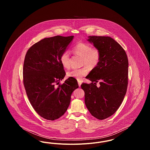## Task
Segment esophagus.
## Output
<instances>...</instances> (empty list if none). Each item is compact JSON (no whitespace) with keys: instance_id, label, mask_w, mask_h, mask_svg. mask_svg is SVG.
Returning a JSON list of instances; mask_svg holds the SVG:
<instances>
[{"instance_id":"obj_1","label":"esophagus","mask_w":150,"mask_h":150,"mask_svg":"<svg viewBox=\"0 0 150 150\" xmlns=\"http://www.w3.org/2000/svg\"><path fill=\"white\" fill-rule=\"evenodd\" d=\"M78 85L79 86H80L81 85V81H80V80H78Z\"/></svg>"}]
</instances>
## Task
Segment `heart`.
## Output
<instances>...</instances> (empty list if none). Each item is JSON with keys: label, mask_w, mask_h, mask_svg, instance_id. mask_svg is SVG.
<instances>
[{"label": "heart", "mask_w": 150, "mask_h": 150, "mask_svg": "<svg viewBox=\"0 0 150 150\" xmlns=\"http://www.w3.org/2000/svg\"><path fill=\"white\" fill-rule=\"evenodd\" d=\"M73 52L76 54L83 57L82 64L83 66L93 68L98 64L100 58V51L97 48L92 47L84 43L78 44L73 49ZM60 62L62 66L65 69H69L70 67V56L68 52H64L60 57ZM89 72L88 68L85 66L81 69H72L67 72V76L69 78H73L78 80L86 76Z\"/></svg>", "instance_id": "obj_1"}]
</instances>
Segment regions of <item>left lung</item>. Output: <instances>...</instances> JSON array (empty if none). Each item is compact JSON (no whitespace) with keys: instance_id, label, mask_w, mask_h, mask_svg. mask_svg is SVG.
<instances>
[{"instance_id":"obj_1","label":"left lung","mask_w":150,"mask_h":150,"mask_svg":"<svg viewBox=\"0 0 150 150\" xmlns=\"http://www.w3.org/2000/svg\"><path fill=\"white\" fill-rule=\"evenodd\" d=\"M87 40L100 50V58L86 77L92 83H83L81 87L90 113L103 120L114 114L124 100L128 86V59L122 47L111 37L89 36ZM98 81L100 87L96 86Z\"/></svg>"}]
</instances>
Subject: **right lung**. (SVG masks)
<instances>
[{
  "label": "right lung",
  "instance_id": "add662e5",
  "mask_svg": "<svg viewBox=\"0 0 150 150\" xmlns=\"http://www.w3.org/2000/svg\"><path fill=\"white\" fill-rule=\"evenodd\" d=\"M74 36L44 38L29 48L25 58L23 85L29 101L43 118L54 120L67 110L71 96L79 87L75 79L69 78L57 87L66 73L60 57Z\"/></svg>",
  "mask_w": 150,
  "mask_h": 150
}]
</instances>
